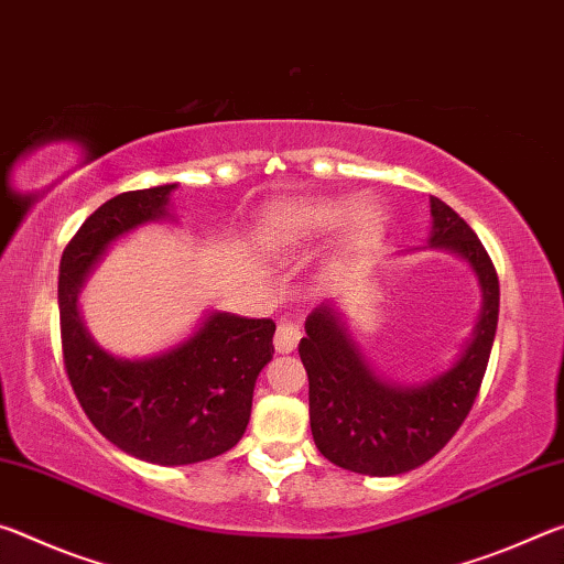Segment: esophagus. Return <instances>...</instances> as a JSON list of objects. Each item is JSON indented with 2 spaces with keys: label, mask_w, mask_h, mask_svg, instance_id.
<instances>
[{
  "label": "esophagus",
  "mask_w": 564,
  "mask_h": 564,
  "mask_svg": "<svg viewBox=\"0 0 564 564\" xmlns=\"http://www.w3.org/2000/svg\"><path fill=\"white\" fill-rule=\"evenodd\" d=\"M300 337H302V332L297 325H292V322H280V327H276V332H274L276 352H282V355L292 352V349L297 347Z\"/></svg>",
  "instance_id": "1"
}]
</instances>
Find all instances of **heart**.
<instances>
[{
  "label": "heart",
  "instance_id": "b5f03b06",
  "mask_svg": "<svg viewBox=\"0 0 564 564\" xmlns=\"http://www.w3.org/2000/svg\"><path fill=\"white\" fill-rule=\"evenodd\" d=\"M343 218L345 242L355 249L377 242L384 229V209L377 199H357L352 207L345 199H297L272 209L270 239L282 245L304 242L332 232Z\"/></svg>",
  "mask_w": 564,
  "mask_h": 564
}]
</instances>
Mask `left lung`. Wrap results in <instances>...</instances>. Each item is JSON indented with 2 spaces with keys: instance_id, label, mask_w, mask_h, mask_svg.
<instances>
[{
  "instance_id": "obj_1",
  "label": "left lung",
  "mask_w": 564,
  "mask_h": 564,
  "mask_svg": "<svg viewBox=\"0 0 564 564\" xmlns=\"http://www.w3.org/2000/svg\"><path fill=\"white\" fill-rule=\"evenodd\" d=\"M430 202L435 219L432 245L463 254L485 294L482 317L463 359L427 384L394 387L367 367L329 307L312 312L304 325L307 337L300 339L315 445L329 463L359 475H402L435 457L467 420L490 362L500 315L495 264L455 209L437 197Z\"/></svg>"
}]
</instances>
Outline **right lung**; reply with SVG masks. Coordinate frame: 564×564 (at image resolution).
<instances>
[{
  "label": "right lung",
  "instance_id": "right-lung-1",
  "mask_svg": "<svg viewBox=\"0 0 564 564\" xmlns=\"http://www.w3.org/2000/svg\"><path fill=\"white\" fill-rule=\"evenodd\" d=\"M177 184L122 192L85 219L59 262V332L69 384L89 422L127 455L192 465L242 440L257 375L274 355L272 319L215 312L187 343L152 359L99 349L77 315V292L101 252L129 229L167 215Z\"/></svg>",
  "mask_w": 564,
  "mask_h": 564
}]
</instances>
